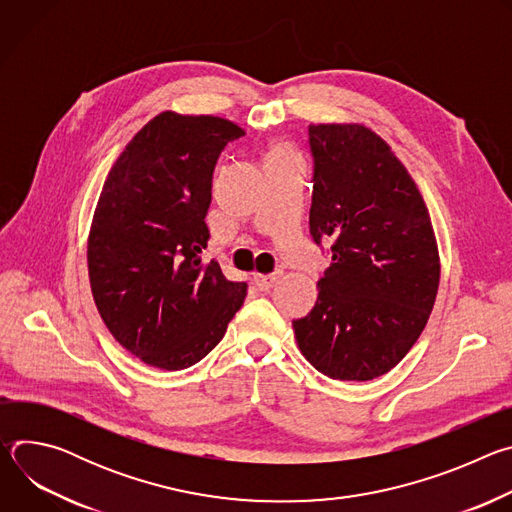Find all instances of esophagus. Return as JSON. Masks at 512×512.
Instances as JSON below:
<instances>
[{"label": "esophagus", "mask_w": 512, "mask_h": 512, "mask_svg": "<svg viewBox=\"0 0 512 512\" xmlns=\"http://www.w3.org/2000/svg\"><path fill=\"white\" fill-rule=\"evenodd\" d=\"M279 275H281V273H271V275H261V273H257V275H253V283H255V287H257L259 291H267V289H271V287L277 283Z\"/></svg>", "instance_id": "1"}]
</instances>
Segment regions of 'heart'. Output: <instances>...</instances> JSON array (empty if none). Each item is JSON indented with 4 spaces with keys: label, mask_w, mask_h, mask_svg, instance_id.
I'll return each instance as SVG.
<instances>
[{
    "label": "heart",
    "mask_w": 512,
    "mask_h": 512,
    "mask_svg": "<svg viewBox=\"0 0 512 512\" xmlns=\"http://www.w3.org/2000/svg\"><path fill=\"white\" fill-rule=\"evenodd\" d=\"M275 154H287V152H285V150H277Z\"/></svg>",
    "instance_id": "obj_1"
}]
</instances>
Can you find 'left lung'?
Here are the masks:
<instances>
[{"instance_id":"left-lung-1","label":"left lung","mask_w":512,"mask_h":512,"mask_svg":"<svg viewBox=\"0 0 512 512\" xmlns=\"http://www.w3.org/2000/svg\"><path fill=\"white\" fill-rule=\"evenodd\" d=\"M314 156L310 233L332 241L314 310L294 334L316 371L373 381L423 332L440 253L423 196L389 143L358 123L308 127Z\"/></svg>"}]
</instances>
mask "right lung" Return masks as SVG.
I'll use <instances>...</instances> for the list:
<instances>
[{"label": "right lung", "mask_w": 512, "mask_h": 512, "mask_svg": "<svg viewBox=\"0 0 512 512\" xmlns=\"http://www.w3.org/2000/svg\"><path fill=\"white\" fill-rule=\"evenodd\" d=\"M241 135L223 117L164 111L133 135L103 184L87 243L91 291L113 338L150 367H192L245 302L247 283L200 257L216 160Z\"/></svg>", "instance_id": "1"}]
</instances>
